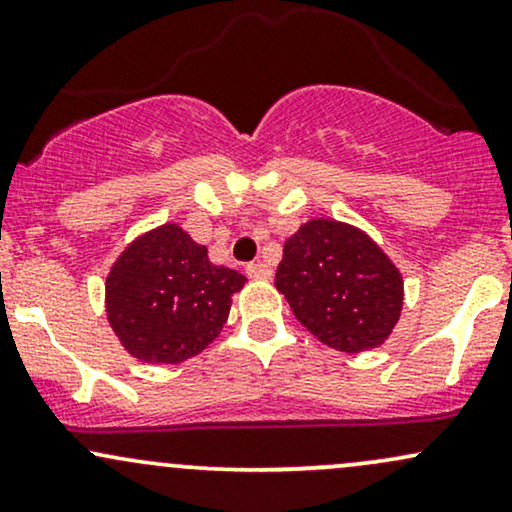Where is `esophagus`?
<instances>
[{
    "mask_svg": "<svg viewBox=\"0 0 512 512\" xmlns=\"http://www.w3.org/2000/svg\"><path fill=\"white\" fill-rule=\"evenodd\" d=\"M272 274H274V269L269 267V264H264V262H255V264H250V267H248V276H250V279H255V281L272 279Z\"/></svg>",
    "mask_w": 512,
    "mask_h": 512,
    "instance_id": "1",
    "label": "esophagus"
}]
</instances>
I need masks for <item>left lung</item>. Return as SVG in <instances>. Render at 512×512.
I'll return each instance as SVG.
<instances>
[{"label":"left lung","mask_w":512,"mask_h":512,"mask_svg":"<svg viewBox=\"0 0 512 512\" xmlns=\"http://www.w3.org/2000/svg\"><path fill=\"white\" fill-rule=\"evenodd\" d=\"M274 286L305 330L346 354L383 346L404 305L390 255L363 228L330 216L308 219L286 240Z\"/></svg>","instance_id":"8db88e82"}]
</instances>
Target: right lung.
<instances>
[{
	"label": "right lung",
	"mask_w": 512,
	"mask_h": 512,
	"mask_svg": "<svg viewBox=\"0 0 512 512\" xmlns=\"http://www.w3.org/2000/svg\"><path fill=\"white\" fill-rule=\"evenodd\" d=\"M245 276L209 262L175 221L139 233L105 276V317L129 356L151 366L182 363L219 337Z\"/></svg>",
	"instance_id": "obj_1"
}]
</instances>
